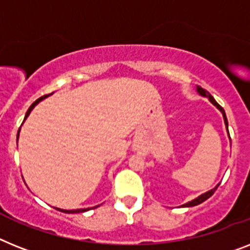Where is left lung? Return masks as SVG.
Here are the masks:
<instances>
[{
	"mask_svg": "<svg viewBox=\"0 0 250 250\" xmlns=\"http://www.w3.org/2000/svg\"><path fill=\"white\" fill-rule=\"evenodd\" d=\"M197 92L199 93V94H201V96H203V97H207L208 100L211 101V102L213 103L214 106L217 107L218 110L221 111L222 116H224L225 125H226V129H228V133H229V124H228V119H226V113H225L224 108H222V107L220 106V104H218V103L216 102V101H214V98H213V97H212L211 94H209V93L207 92V90H204L203 88H201V86H197ZM229 137H230V135H229ZM218 185H220V184H217V185H216V187L213 188V189H211V190H208L207 193H204V194L199 195V197H198V198H195V199H193V201H190V202H188V203L183 204V207H194V206H198V204L203 203L204 201H207L208 198H209V197H211L212 194H213L214 191H216V189H217V188H218Z\"/></svg>",
	"mask_w": 250,
	"mask_h": 250,
	"instance_id": "8db88e82",
	"label": "left lung"
}]
</instances>
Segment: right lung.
Segmentation results:
<instances>
[{
	"mask_svg": "<svg viewBox=\"0 0 250 250\" xmlns=\"http://www.w3.org/2000/svg\"><path fill=\"white\" fill-rule=\"evenodd\" d=\"M48 96H51V94H47V96L41 97V98H39V100H37L36 102L33 103L32 106L29 107V110L26 111V113H25V119H24V120H26V117L29 116V113L32 112V110H33V108H34V107H36V104H38V103L41 102V101L44 100V98H46V97H48ZM19 131H20V130H19ZM18 138H19V133H18ZM97 207H98V206H96V207H93V208H97ZM56 209H59V211H61V212H65V213H80V212H86V211H89L90 208H82V209H70V211H67V209H61V208H56Z\"/></svg>",
	"mask_w": 250,
	"mask_h": 250,
	"instance_id": "obj_1",
	"label": "right lung"
}]
</instances>
